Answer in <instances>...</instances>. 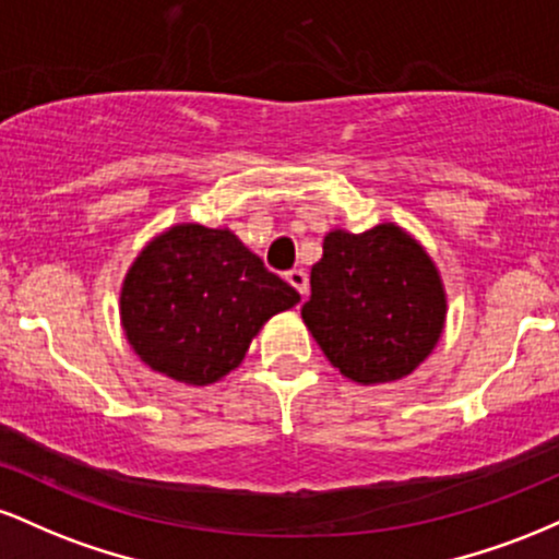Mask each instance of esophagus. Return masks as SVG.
Segmentation results:
<instances>
[{
  "label": "esophagus",
  "mask_w": 559,
  "mask_h": 559,
  "mask_svg": "<svg viewBox=\"0 0 559 559\" xmlns=\"http://www.w3.org/2000/svg\"><path fill=\"white\" fill-rule=\"evenodd\" d=\"M286 281H288V284H292L294 288H297L301 299L307 297V292H310V281H307V273H305V271H299V267H294V271L286 273Z\"/></svg>",
  "instance_id": "esophagus-1"
}]
</instances>
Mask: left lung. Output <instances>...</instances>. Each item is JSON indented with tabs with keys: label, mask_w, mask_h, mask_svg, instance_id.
Masks as SVG:
<instances>
[{
	"label": "left lung",
	"mask_w": 559,
	"mask_h": 559,
	"mask_svg": "<svg viewBox=\"0 0 559 559\" xmlns=\"http://www.w3.org/2000/svg\"><path fill=\"white\" fill-rule=\"evenodd\" d=\"M310 286L301 320L333 368L362 386L402 381L444 333L439 267L396 223L329 230Z\"/></svg>",
	"instance_id": "left-lung-1"
}]
</instances>
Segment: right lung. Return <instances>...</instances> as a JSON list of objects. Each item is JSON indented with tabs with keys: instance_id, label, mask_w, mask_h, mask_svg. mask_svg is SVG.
Instances as JSON below:
<instances>
[{
	"instance_id": "right-lung-1",
	"label": "right lung",
	"mask_w": 559,
	"mask_h": 559,
	"mask_svg": "<svg viewBox=\"0 0 559 559\" xmlns=\"http://www.w3.org/2000/svg\"><path fill=\"white\" fill-rule=\"evenodd\" d=\"M299 301L228 228L170 226L120 286V323L139 360L186 386L236 370L262 325Z\"/></svg>"
}]
</instances>
